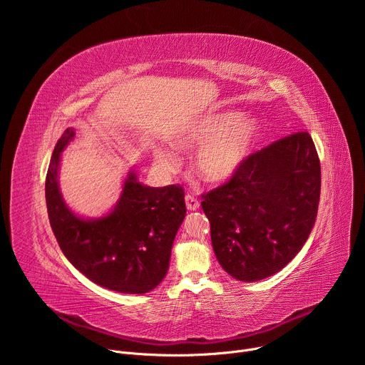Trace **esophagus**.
<instances>
[{
	"label": "esophagus",
	"instance_id": "1",
	"mask_svg": "<svg viewBox=\"0 0 365 365\" xmlns=\"http://www.w3.org/2000/svg\"><path fill=\"white\" fill-rule=\"evenodd\" d=\"M185 200H186L187 211H196V210H199V200H197L196 197H193L192 195H186Z\"/></svg>",
	"mask_w": 365,
	"mask_h": 365
}]
</instances>
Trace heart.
Listing matches in <instances>:
<instances>
[{"instance_id":"1","label":"heart","mask_w":365,"mask_h":365,"mask_svg":"<svg viewBox=\"0 0 365 365\" xmlns=\"http://www.w3.org/2000/svg\"><path fill=\"white\" fill-rule=\"evenodd\" d=\"M259 128L254 118L234 113H217L197 117L182 127L172 138V145L183 153L197 150L196 173L207 183L228 180L251 154ZM155 165L165 172H175L178 159L168 150L154 154Z\"/></svg>"}]
</instances>
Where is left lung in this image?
<instances>
[{"label":"left lung","instance_id":"obj_1","mask_svg":"<svg viewBox=\"0 0 365 365\" xmlns=\"http://www.w3.org/2000/svg\"><path fill=\"white\" fill-rule=\"evenodd\" d=\"M321 163L306 131L248 155L231 179L205 195L221 267L241 282H257L287 266L318 215Z\"/></svg>","mask_w":365,"mask_h":365}]
</instances>
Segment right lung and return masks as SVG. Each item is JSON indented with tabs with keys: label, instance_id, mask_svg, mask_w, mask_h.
Masks as SVG:
<instances>
[{
	"label": "right lung",
	"instance_id": "add662e5",
	"mask_svg": "<svg viewBox=\"0 0 365 365\" xmlns=\"http://www.w3.org/2000/svg\"><path fill=\"white\" fill-rule=\"evenodd\" d=\"M75 137L65 130L46 176L50 227L65 257L91 282L106 289L141 294L165 279L175 237L186 215L179 185L150 187L131 170L114 210L96 220L73 214L63 200L58 173L61 153Z\"/></svg>",
	"mask_w": 365,
	"mask_h": 365
}]
</instances>
